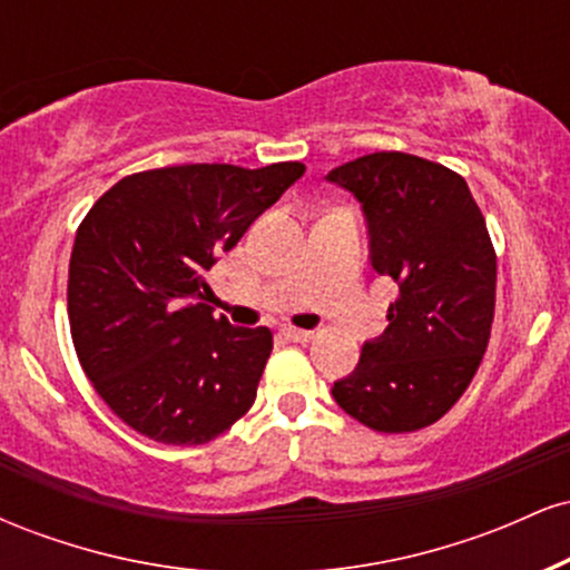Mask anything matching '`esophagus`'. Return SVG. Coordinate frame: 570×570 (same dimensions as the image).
I'll list each match as a JSON object with an SVG mask.
<instances>
[{
    "instance_id": "1",
    "label": "esophagus",
    "mask_w": 570,
    "mask_h": 570,
    "mask_svg": "<svg viewBox=\"0 0 570 570\" xmlns=\"http://www.w3.org/2000/svg\"><path fill=\"white\" fill-rule=\"evenodd\" d=\"M284 337L292 340V343H307V340H313V332L311 330H297V326H284Z\"/></svg>"
}]
</instances>
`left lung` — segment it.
Segmentation results:
<instances>
[{
  "label": "left lung",
  "mask_w": 570,
  "mask_h": 570,
  "mask_svg": "<svg viewBox=\"0 0 570 570\" xmlns=\"http://www.w3.org/2000/svg\"><path fill=\"white\" fill-rule=\"evenodd\" d=\"M362 203L370 265L399 286L335 402L383 434L436 423L472 383L495 311V252L463 176L407 153H372L326 174Z\"/></svg>",
  "instance_id": "left-lung-1"
}]
</instances>
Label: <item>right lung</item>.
Listing matches in <instances>:
<instances>
[{"instance_id": "right-lung-1", "label": "right lung", "mask_w": 570, "mask_h": 570, "mask_svg": "<svg viewBox=\"0 0 570 570\" xmlns=\"http://www.w3.org/2000/svg\"><path fill=\"white\" fill-rule=\"evenodd\" d=\"M305 174L189 163L130 174L77 227L69 326L98 396L163 444L225 434L257 399L273 335L214 318L203 273Z\"/></svg>"}]
</instances>
